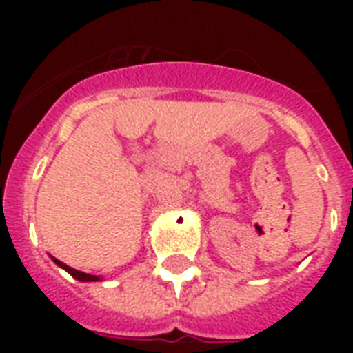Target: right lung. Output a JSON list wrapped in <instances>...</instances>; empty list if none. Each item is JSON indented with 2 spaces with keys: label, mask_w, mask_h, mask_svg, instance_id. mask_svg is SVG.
<instances>
[{
  "label": "right lung",
  "mask_w": 353,
  "mask_h": 353,
  "mask_svg": "<svg viewBox=\"0 0 353 353\" xmlns=\"http://www.w3.org/2000/svg\"><path fill=\"white\" fill-rule=\"evenodd\" d=\"M51 258H52V262L57 263V265H60V268H62V269H65V271H68V273L71 274V276H74V279L80 280V282H97V280H101V279H99V276H95V274L82 273V271H77V269L69 268V265H65V263H63V262L57 260V258H54V256H51Z\"/></svg>",
  "instance_id": "1"
}]
</instances>
